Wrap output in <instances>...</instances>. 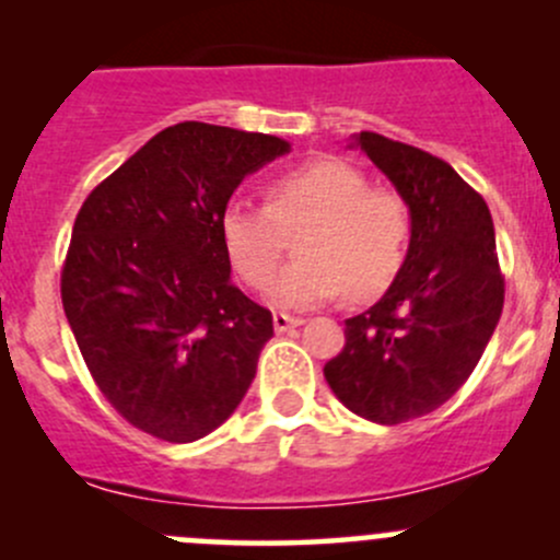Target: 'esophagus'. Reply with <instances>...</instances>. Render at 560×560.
<instances>
[{"label": "esophagus", "mask_w": 560, "mask_h": 560, "mask_svg": "<svg viewBox=\"0 0 560 560\" xmlns=\"http://www.w3.org/2000/svg\"><path fill=\"white\" fill-rule=\"evenodd\" d=\"M303 325V319L301 316H290V314H273V327H276V332H287V330H292V327H301Z\"/></svg>", "instance_id": "obj_1"}]
</instances>
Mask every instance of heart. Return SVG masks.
<instances>
[{"instance_id":"1","label":"heart","mask_w":560,"mask_h":560,"mask_svg":"<svg viewBox=\"0 0 560 560\" xmlns=\"http://www.w3.org/2000/svg\"><path fill=\"white\" fill-rule=\"evenodd\" d=\"M222 244L248 287H265L303 230L298 254L270 287L281 308H306L349 292L382 295L398 276L409 244V211L389 189H371L363 171L314 160L270 180L268 202L235 197L224 206Z\"/></svg>"}]
</instances>
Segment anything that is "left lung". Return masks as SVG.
<instances>
[{"instance_id":"obj_1","label":"left lung","mask_w":560,"mask_h":560,"mask_svg":"<svg viewBox=\"0 0 560 560\" xmlns=\"http://www.w3.org/2000/svg\"><path fill=\"white\" fill-rule=\"evenodd\" d=\"M352 145L406 202L411 238L382 301L347 319L325 380L349 411L398 425L439 409L477 369L504 308V276L488 202L447 162L376 132Z\"/></svg>"}]
</instances>
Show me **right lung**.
<instances>
[{
  "label": "right lung",
  "mask_w": 560,
  "mask_h": 560,
  "mask_svg": "<svg viewBox=\"0 0 560 560\" xmlns=\"http://www.w3.org/2000/svg\"><path fill=\"white\" fill-rule=\"evenodd\" d=\"M287 151L276 135L175 124L78 211L67 322L100 393L162 442L217 431L257 374L273 316L230 281L219 222L241 180Z\"/></svg>",
  "instance_id": "1"
}]
</instances>
